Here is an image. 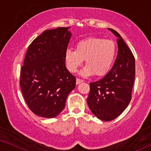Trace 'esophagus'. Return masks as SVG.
<instances>
[{
	"label": "esophagus",
	"mask_w": 151,
	"mask_h": 151,
	"mask_svg": "<svg viewBox=\"0 0 151 151\" xmlns=\"http://www.w3.org/2000/svg\"><path fill=\"white\" fill-rule=\"evenodd\" d=\"M84 80L80 79V78H76V84H79L80 83H81V82H82Z\"/></svg>",
	"instance_id": "obj_1"
}]
</instances>
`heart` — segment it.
<instances>
[{"label":"heart","instance_id":"heart-1","mask_svg":"<svg viewBox=\"0 0 151 151\" xmlns=\"http://www.w3.org/2000/svg\"><path fill=\"white\" fill-rule=\"evenodd\" d=\"M116 52V45L113 40L91 37L79 41L76 45V51H66V65L70 72L75 73L85 60L86 67L82 71V75L94 74L101 77L111 70Z\"/></svg>","mask_w":151,"mask_h":151}]
</instances>
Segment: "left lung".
Returning a JSON list of instances; mask_svg holds the SVG:
<instances>
[{"label": "left lung", "mask_w": 151, "mask_h": 151, "mask_svg": "<svg viewBox=\"0 0 151 151\" xmlns=\"http://www.w3.org/2000/svg\"><path fill=\"white\" fill-rule=\"evenodd\" d=\"M117 37V58L110 71L98 81L91 82L87 98L91 112L103 121L119 116L131 102L135 75V58L116 31L109 29Z\"/></svg>", "instance_id": "obj_1"}]
</instances>
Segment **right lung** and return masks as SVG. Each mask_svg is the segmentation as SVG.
<instances>
[{
  "instance_id": "obj_1",
  "label": "right lung",
  "mask_w": 151,
  "mask_h": 151,
  "mask_svg": "<svg viewBox=\"0 0 151 151\" xmlns=\"http://www.w3.org/2000/svg\"><path fill=\"white\" fill-rule=\"evenodd\" d=\"M71 35L68 27L46 30L27 51L19 82L28 107L38 116L56 117L76 86V77L65 66Z\"/></svg>"
}]
</instances>
